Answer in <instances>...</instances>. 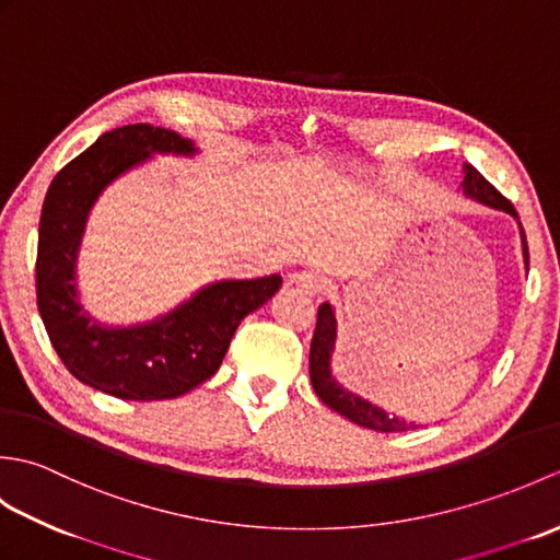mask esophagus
I'll use <instances>...</instances> for the list:
<instances>
[{
    "label": "esophagus",
    "instance_id": "esophagus-1",
    "mask_svg": "<svg viewBox=\"0 0 560 560\" xmlns=\"http://www.w3.org/2000/svg\"><path fill=\"white\" fill-rule=\"evenodd\" d=\"M289 283L291 287H295L299 291H303V293H311V295H315V293H319V291H325V287H327V279L325 277H319L317 271H299V273H293V277L289 279Z\"/></svg>",
    "mask_w": 560,
    "mask_h": 560
}]
</instances>
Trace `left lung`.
I'll return each instance as SVG.
<instances>
[{"mask_svg": "<svg viewBox=\"0 0 560 560\" xmlns=\"http://www.w3.org/2000/svg\"><path fill=\"white\" fill-rule=\"evenodd\" d=\"M462 192L481 201L486 207L505 211L510 217L517 219L515 207L510 205V201L469 163H464ZM520 235H522V255H525V265L529 269V249H527V237H525V231H522V225H520ZM335 341H337L335 307L329 303H323L317 307V325H315V335L311 343V383L315 387V395L323 399L329 409L341 413L343 419H349L363 428H371V431L401 433V431H409V428H416L413 423L397 419V416H389L385 409L375 407V404L353 395L351 389L337 383V377L331 375V351H335Z\"/></svg>", "mask_w": 560, "mask_h": 560, "instance_id": "left-lung-1", "label": "left lung"}]
</instances>
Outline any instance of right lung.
<instances>
[{"label":"right lung","instance_id":"right-lung-1","mask_svg":"<svg viewBox=\"0 0 560 560\" xmlns=\"http://www.w3.org/2000/svg\"><path fill=\"white\" fill-rule=\"evenodd\" d=\"M153 153H197L189 139L153 125L105 132L47 187L38 229L35 291L52 347L79 383L117 399H175L219 371L241 319L281 287L279 273L229 279L199 289L192 299L151 323L108 327L83 311L77 293V255L93 201Z\"/></svg>","mask_w":560,"mask_h":560}]
</instances>
